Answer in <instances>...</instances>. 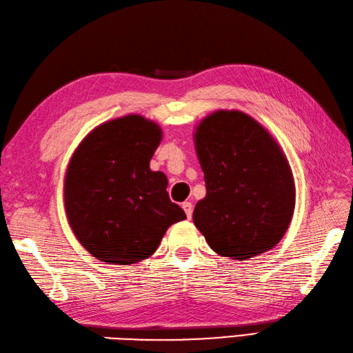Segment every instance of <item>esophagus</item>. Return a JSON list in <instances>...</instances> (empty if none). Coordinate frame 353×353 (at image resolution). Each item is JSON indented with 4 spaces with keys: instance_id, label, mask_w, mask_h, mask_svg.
I'll return each mask as SVG.
<instances>
[{
    "instance_id": "34e87169",
    "label": "esophagus",
    "mask_w": 353,
    "mask_h": 353,
    "mask_svg": "<svg viewBox=\"0 0 353 353\" xmlns=\"http://www.w3.org/2000/svg\"><path fill=\"white\" fill-rule=\"evenodd\" d=\"M183 210L185 211L187 217L192 219V214H193V205H192V202H183Z\"/></svg>"
}]
</instances>
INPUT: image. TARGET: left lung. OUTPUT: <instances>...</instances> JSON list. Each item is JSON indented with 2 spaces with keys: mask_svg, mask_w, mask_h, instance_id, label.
Wrapping results in <instances>:
<instances>
[{
  "mask_svg": "<svg viewBox=\"0 0 353 353\" xmlns=\"http://www.w3.org/2000/svg\"><path fill=\"white\" fill-rule=\"evenodd\" d=\"M207 194L193 222L208 246L231 260L268 252L284 237L294 211V179L269 131L239 110H217L194 132Z\"/></svg>",
  "mask_w": 353,
  "mask_h": 353,
  "instance_id": "obj_1",
  "label": "left lung"
}]
</instances>
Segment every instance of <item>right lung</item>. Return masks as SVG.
I'll list each match as a JSON object with an SVG mask.
<instances>
[{"label":"right lung","instance_id":"add662e5","mask_svg":"<svg viewBox=\"0 0 353 353\" xmlns=\"http://www.w3.org/2000/svg\"><path fill=\"white\" fill-rule=\"evenodd\" d=\"M161 128L140 114L101 123L78 145L65 176V210L75 237L98 260L150 258L170 225L184 221L168 178L150 169Z\"/></svg>","mask_w":353,"mask_h":353}]
</instances>
